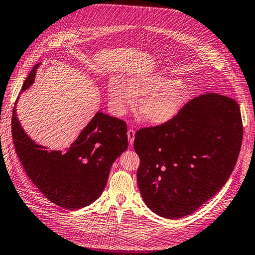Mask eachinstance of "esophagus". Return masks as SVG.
Instances as JSON below:
<instances>
[{
    "instance_id": "esophagus-1",
    "label": "esophagus",
    "mask_w": 255,
    "mask_h": 255,
    "mask_svg": "<svg viewBox=\"0 0 255 255\" xmlns=\"http://www.w3.org/2000/svg\"><path fill=\"white\" fill-rule=\"evenodd\" d=\"M128 138L129 144L132 145L134 142V138H135V131H134V129H132V128L128 129Z\"/></svg>"
}]
</instances>
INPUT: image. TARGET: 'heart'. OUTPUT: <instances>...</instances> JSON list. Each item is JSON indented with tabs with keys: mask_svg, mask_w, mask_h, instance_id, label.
<instances>
[{
	"mask_svg": "<svg viewBox=\"0 0 255 255\" xmlns=\"http://www.w3.org/2000/svg\"><path fill=\"white\" fill-rule=\"evenodd\" d=\"M115 113L123 115L141 99L138 115L145 122L160 126L175 118L187 101V89L177 80L157 74H139L127 82L113 78L108 86Z\"/></svg>",
	"mask_w": 255,
	"mask_h": 255,
	"instance_id": "1",
	"label": "heart"
}]
</instances>
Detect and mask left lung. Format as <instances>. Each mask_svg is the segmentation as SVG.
<instances>
[{
    "label": "left lung",
    "mask_w": 255,
    "mask_h": 255,
    "mask_svg": "<svg viewBox=\"0 0 255 255\" xmlns=\"http://www.w3.org/2000/svg\"><path fill=\"white\" fill-rule=\"evenodd\" d=\"M242 135L239 105L217 93L192 98L169 122L138 129L134 149L146 206L171 220L194 213L231 176Z\"/></svg>",
    "instance_id": "8db88e82"
}]
</instances>
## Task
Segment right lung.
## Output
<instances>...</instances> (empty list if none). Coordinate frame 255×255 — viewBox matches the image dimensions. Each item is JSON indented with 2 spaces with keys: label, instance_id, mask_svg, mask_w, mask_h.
I'll list each match as a JSON object with an SVG mask.
<instances>
[{
  "label": "right lung",
  "instance_id": "1",
  "mask_svg": "<svg viewBox=\"0 0 255 255\" xmlns=\"http://www.w3.org/2000/svg\"><path fill=\"white\" fill-rule=\"evenodd\" d=\"M39 66L24 80L21 92L33 84ZM127 131L123 120L98 111L69 148L48 150L23 131L16 107L11 116V136L24 172L49 201L68 210L84 208L102 195L111 165L128 148Z\"/></svg>",
  "mask_w": 255,
  "mask_h": 255
}]
</instances>
